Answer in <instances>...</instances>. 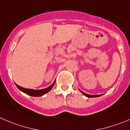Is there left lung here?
<instances>
[{"label":"left lung","mask_w":130,"mask_h":130,"mask_svg":"<svg viewBox=\"0 0 130 130\" xmlns=\"http://www.w3.org/2000/svg\"><path fill=\"white\" fill-rule=\"evenodd\" d=\"M79 91L81 92V93H82L84 95V96H86V97L87 98H96V97H99V96H101L102 94H100V95H91V94H86L84 92H83V91H82L81 90L79 89Z\"/></svg>","instance_id":"left-lung-1"}]
</instances>
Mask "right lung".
<instances>
[{"label": "right lung", "mask_w": 130, "mask_h": 130, "mask_svg": "<svg viewBox=\"0 0 130 130\" xmlns=\"http://www.w3.org/2000/svg\"><path fill=\"white\" fill-rule=\"evenodd\" d=\"M55 80L54 82L52 84L51 86H50L49 87H48L47 88L43 89H39V90H34L32 89H26L23 88V87H21V86H19L18 85L16 84L17 87H18V89L20 91H21L22 92H24V93L27 94L29 95V96H35V97H39V96H42L44 94H45L46 93H47L48 92L50 91V90L52 89V87H54V86L55 85Z\"/></svg>", "instance_id": "right-lung-1"}]
</instances>
